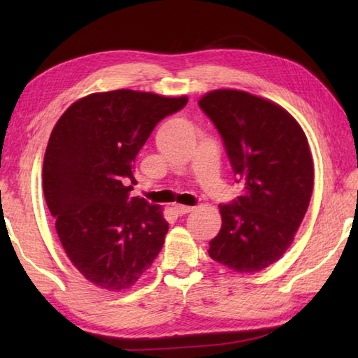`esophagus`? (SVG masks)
<instances>
[{
  "label": "esophagus",
  "instance_id": "1",
  "mask_svg": "<svg viewBox=\"0 0 358 358\" xmlns=\"http://www.w3.org/2000/svg\"><path fill=\"white\" fill-rule=\"evenodd\" d=\"M173 209H175V212H177V214L185 215V214H189V212H191L194 208H191V206H183V204H175Z\"/></svg>",
  "mask_w": 358,
  "mask_h": 358
}]
</instances>
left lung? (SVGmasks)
Returning <instances> with one entry per match:
<instances>
[{
    "mask_svg": "<svg viewBox=\"0 0 358 358\" xmlns=\"http://www.w3.org/2000/svg\"><path fill=\"white\" fill-rule=\"evenodd\" d=\"M222 135L241 195L220 204L222 229L209 257L250 273L277 262L305 217L314 187L308 138L291 113L241 90L220 89L199 101Z\"/></svg>",
    "mask_w": 358,
    "mask_h": 358,
    "instance_id": "obj_1",
    "label": "left lung"
}]
</instances>
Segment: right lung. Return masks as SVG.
Listing matches in <instances>:
<instances>
[{
    "mask_svg": "<svg viewBox=\"0 0 358 358\" xmlns=\"http://www.w3.org/2000/svg\"><path fill=\"white\" fill-rule=\"evenodd\" d=\"M167 98L120 89L87 95L50 134L43 191L69 260L94 285L123 291L163 248L169 223L158 204L129 196L134 163L157 123L183 109Z\"/></svg>",
    "mask_w": 358,
    "mask_h": 358,
    "instance_id": "right-lung-1",
    "label": "right lung"
}]
</instances>
